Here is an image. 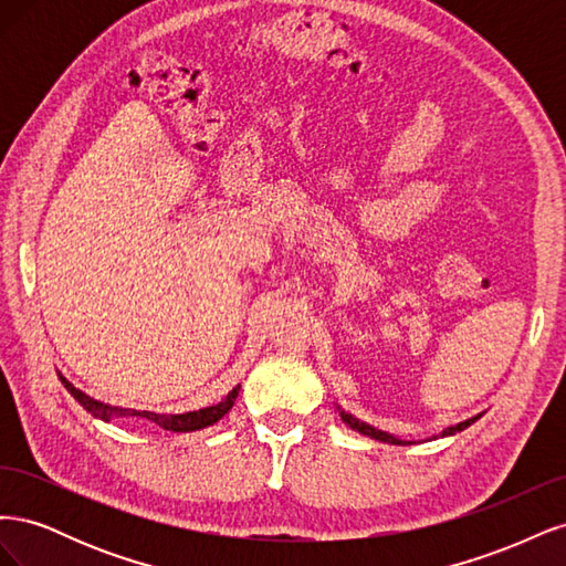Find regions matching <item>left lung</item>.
<instances>
[{
    "mask_svg": "<svg viewBox=\"0 0 566 566\" xmlns=\"http://www.w3.org/2000/svg\"><path fill=\"white\" fill-rule=\"evenodd\" d=\"M337 410H339V418L345 420L352 430H356V432H361V434H366V437H370V439H378V441H385V443H394V447H406V443H413V441H406V439H399V437H394V434H387V432H382V430H375L373 424H368V422H361L358 418H354L352 413H345V410H342L339 406H337ZM482 416H474V418H470V420H465V422H458L455 427H449V430H443L439 437H451V434H455V432H462L465 430V427H470L474 420H479ZM432 439H437V437H432Z\"/></svg>",
    "mask_w": 566,
    "mask_h": 566,
    "instance_id": "left-lung-1",
    "label": "left lung"
}]
</instances>
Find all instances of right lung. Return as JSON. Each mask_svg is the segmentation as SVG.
<instances>
[{
  "label": "right lung",
  "instance_id": "add662e5",
  "mask_svg": "<svg viewBox=\"0 0 566 566\" xmlns=\"http://www.w3.org/2000/svg\"><path fill=\"white\" fill-rule=\"evenodd\" d=\"M63 387L73 394L75 401H80V406L84 410H90V413L98 420L104 422H111L115 418H144V420H150L160 424L163 430H169V432H196V430H202V427H210L214 424L217 420L224 418L231 406L235 403V397H238V389H241V385L233 387L224 401H219L214 406H208V408H200V410H188V413H179V416H169V413H153V410H136V408H119V406H108V403H101L96 399H92L90 394H84L82 389H77L73 382H67L63 375H59Z\"/></svg>",
  "mask_w": 566,
  "mask_h": 566
}]
</instances>
